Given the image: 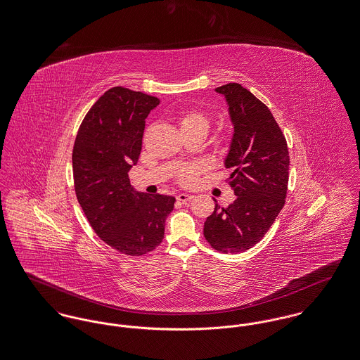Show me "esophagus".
I'll list each match as a JSON object with an SVG mask.
<instances>
[{
  "label": "esophagus",
  "instance_id": "esophagus-1",
  "mask_svg": "<svg viewBox=\"0 0 360 360\" xmlns=\"http://www.w3.org/2000/svg\"><path fill=\"white\" fill-rule=\"evenodd\" d=\"M191 198H193L191 194H186V193H179V194H176V200H178L179 202H188V201H191Z\"/></svg>",
  "mask_w": 360,
  "mask_h": 360
}]
</instances>
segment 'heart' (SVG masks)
Wrapping results in <instances>:
<instances>
[{
  "label": "heart",
  "instance_id": "1",
  "mask_svg": "<svg viewBox=\"0 0 360 360\" xmlns=\"http://www.w3.org/2000/svg\"><path fill=\"white\" fill-rule=\"evenodd\" d=\"M179 127L181 130H186V129H197L201 130L202 133H207L210 129V118L197 110L188 111L185 112L181 120H179ZM201 171V167L197 165H188V166H182L176 171V179L179 184L182 185H191L195 182L198 172Z\"/></svg>",
  "mask_w": 360,
  "mask_h": 360
}]
</instances>
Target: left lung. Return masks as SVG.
Returning <instances> with one entry per match:
<instances>
[{
  "instance_id": "8db88e82",
  "label": "left lung",
  "mask_w": 360,
  "mask_h": 360,
  "mask_svg": "<svg viewBox=\"0 0 360 360\" xmlns=\"http://www.w3.org/2000/svg\"><path fill=\"white\" fill-rule=\"evenodd\" d=\"M226 98L233 131L224 166L236 200L217 202L204 223V236L221 253L252 249L283 210L288 186L290 156L285 137L271 110L238 83L214 89Z\"/></svg>"
}]
</instances>
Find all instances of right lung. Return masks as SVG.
I'll return each instance as SVG.
<instances>
[{"label": "right lung", "mask_w": 360, "mask_h": 360, "mask_svg": "<svg viewBox=\"0 0 360 360\" xmlns=\"http://www.w3.org/2000/svg\"><path fill=\"white\" fill-rule=\"evenodd\" d=\"M155 96L114 86L86 112L72 163L75 191L94 231L112 249L143 255L159 246L175 198L134 191L129 169L137 165L146 118Z\"/></svg>", "instance_id": "right-lung-1"}]
</instances>
